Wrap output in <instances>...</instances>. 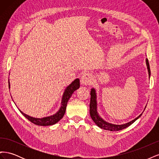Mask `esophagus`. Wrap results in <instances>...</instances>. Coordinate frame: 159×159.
Returning <instances> with one entry per match:
<instances>
[{
	"instance_id": "obj_1",
	"label": "esophagus",
	"mask_w": 159,
	"mask_h": 159,
	"mask_svg": "<svg viewBox=\"0 0 159 159\" xmlns=\"http://www.w3.org/2000/svg\"><path fill=\"white\" fill-rule=\"evenodd\" d=\"M92 81H93L92 77H91V75L89 73H85L81 77L80 82L82 85H89L92 83Z\"/></svg>"
}]
</instances>
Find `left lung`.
Instances as JSON below:
<instances>
[{
  "instance_id": "left-lung-1",
  "label": "left lung",
  "mask_w": 159,
  "mask_h": 159,
  "mask_svg": "<svg viewBox=\"0 0 159 159\" xmlns=\"http://www.w3.org/2000/svg\"><path fill=\"white\" fill-rule=\"evenodd\" d=\"M146 64L147 66V69L148 71V75L149 77L151 75V70H150V66H149V63L148 59H146ZM91 98H90V104H89V113H90V116L92 119L94 123L97 125L105 130H108V131H120V130H122L123 129H125L129 125H131L132 123H133L134 121H136L137 119H138L139 117H140L143 113L139 115V116H138L137 118L134 119L132 120L131 121H130L127 123L123 124V125H114L107 123L101 117L98 113V105H97V95H96V91L94 88H92L91 89ZM147 107V106H145ZM146 108V107H145Z\"/></svg>"
}]
</instances>
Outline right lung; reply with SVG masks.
Returning a JSON list of instances; mask_svg holds the SVG:
<instances>
[{"label": "right lung", "mask_w": 159, "mask_h": 159, "mask_svg": "<svg viewBox=\"0 0 159 159\" xmlns=\"http://www.w3.org/2000/svg\"><path fill=\"white\" fill-rule=\"evenodd\" d=\"M8 87H9V89H10L11 85H10V81H9V80H8ZM79 88H80V80L78 78V79H75L74 81H72V83L66 88V89L64 91L63 96H62L61 107L59 111L56 113L54 114L53 115H51V116L43 117V118H35V117H30L29 115L24 113L20 109H19V111H20V112L27 119L29 120V121H31L32 123L37 125H41V126L52 125H54L56 123L58 122L60 120L64 117L68 100L71 98L72 93H73L74 91L78 89Z\"/></svg>", "instance_id": "1"}]
</instances>
